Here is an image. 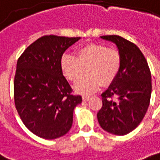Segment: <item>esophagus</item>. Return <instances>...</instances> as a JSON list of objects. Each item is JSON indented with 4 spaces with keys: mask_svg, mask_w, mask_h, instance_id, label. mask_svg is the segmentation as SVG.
I'll return each instance as SVG.
<instances>
[{
    "mask_svg": "<svg viewBox=\"0 0 160 160\" xmlns=\"http://www.w3.org/2000/svg\"><path fill=\"white\" fill-rule=\"evenodd\" d=\"M82 99H83V101L87 102V101H88L89 99H90V97H89L88 95H83V96H82Z\"/></svg>",
    "mask_w": 160,
    "mask_h": 160,
    "instance_id": "esophagus-1",
    "label": "esophagus"
}]
</instances>
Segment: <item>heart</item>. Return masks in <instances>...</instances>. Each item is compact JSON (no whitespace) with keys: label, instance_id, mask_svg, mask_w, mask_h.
<instances>
[{"label":"heart","instance_id":"heart-1","mask_svg":"<svg viewBox=\"0 0 160 160\" xmlns=\"http://www.w3.org/2000/svg\"><path fill=\"white\" fill-rule=\"evenodd\" d=\"M63 74L70 81H76L74 86L80 94H91L97 90L100 84H111L121 70L122 58L118 51L104 44L89 43L76 51V57L64 54L60 61Z\"/></svg>","mask_w":160,"mask_h":160}]
</instances>
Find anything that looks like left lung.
<instances>
[{
  "instance_id": "1",
  "label": "left lung",
  "mask_w": 160,
  "mask_h": 160,
  "mask_svg": "<svg viewBox=\"0 0 160 160\" xmlns=\"http://www.w3.org/2000/svg\"><path fill=\"white\" fill-rule=\"evenodd\" d=\"M101 38L117 44L122 66L116 80L102 94V107L97 118L103 130L122 136L138 126L148 109L151 71L144 54L135 43L117 35Z\"/></svg>"
}]
</instances>
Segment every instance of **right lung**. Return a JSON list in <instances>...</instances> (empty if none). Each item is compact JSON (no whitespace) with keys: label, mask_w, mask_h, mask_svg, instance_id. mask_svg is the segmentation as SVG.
<instances>
[{"label":"right lung","mask_w":160,"mask_h":160,"mask_svg":"<svg viewBox=\"0 0 160 160\" xmlns=\"http://www.w3.org/2000/svg\"><path fill=\"white\" fill-rule=\"evenodd\" d=\"M80 38L47 35L28 46L16 64L14 99L24 125L39 138L55 139L72 124L74 108L82 102L63 75V53Z\"/></svg>","instance_id":"obj_1"}]
</instances>
